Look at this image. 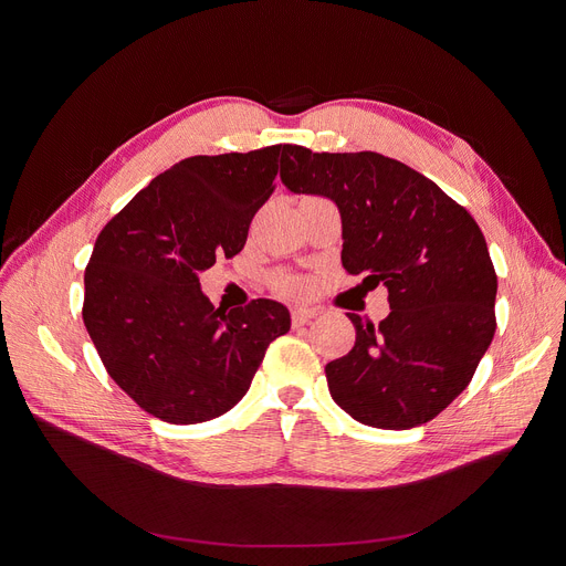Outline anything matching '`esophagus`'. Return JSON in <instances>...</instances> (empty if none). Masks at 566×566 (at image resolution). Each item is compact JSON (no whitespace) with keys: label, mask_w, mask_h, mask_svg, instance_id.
Masks as SVG:
<instances>
[{"label":"esophagus","mask_w":566,"mask_h":566,"mask_svg":"<svg viewBox=\"0 0 566 566\" xmlns=\"http://www.w3.org/2000/svg\"><path fill=\"white\" fill-rule=\"evenodd\" d=\"M318 312L314 307H305V305H295L291 310V318H293V325H305L310 323L312 318H316Z\"/></svg>","instance_id":"34e87169"}]
</instances>
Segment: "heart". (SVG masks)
Wrapping results in <instances>:
<instances>
[{
    "label": "heart",
    "instance_id": "obj_1",
    "mask_svg": "<svg viewBox=\"0 0 566 566\" xmlns=\"http://www.w3.org/2000/svg\"><path fill=\"white\" fill-rule=\"evenodd\" d=\"M280 289L282 291H298V289H303V284L298 280H282Z\"/></svg>",
    "mask_w": 566,
    "mask_h": 566
}]
</instances>
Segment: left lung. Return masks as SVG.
<instances>
[{"mask_svg": "<svg viewBox=\"0 0 566 566\" xmlns=\"http://www.w3.org/2000/svg\"><path fill=\"white\" fill-rule=\"evenodd\" d=\"M280 178L293 195L337 206L344 268L390 295L378 325L348 314L355 346L325 365L331 397L376 429L433 420L468 388L495 335L497 277L482 229L427 176L374 151L289 144Z\"/></svg>", "mask_w": 566, "mask_h": 566, "instance_id": "left-lung-1", "label": "left lung"}]
</instances>
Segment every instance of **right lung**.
I'll return each instance as SVG.
<instances>
[{"instance_id": "right-lung-1", "label": "right lung", "mask_w": 566, "mask_h": 566, "mask_svg": "<svg viewBox=\"0 0 566 566\" xmlns=\"http://www.w3.org/2000/svg\"><path fill=\"white\" fill-rule=\"evenodd\" d=\"M289 144L195 156L156 176L112 218L84 273L82 318L114 382L169 424H199L250 390L289 333L282 303L216 310L199 275L243 250Z\"/></svg>"}]
</instances>
